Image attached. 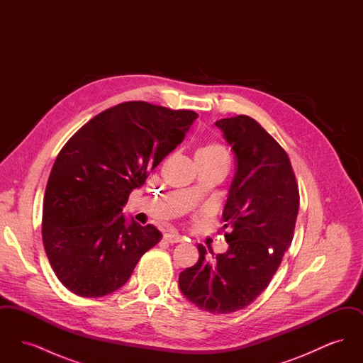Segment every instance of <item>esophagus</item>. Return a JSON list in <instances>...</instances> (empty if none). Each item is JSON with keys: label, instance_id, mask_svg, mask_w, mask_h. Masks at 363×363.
<instances>
[{"label": "esophagus", "instance_id": "1", "mask_svg": "<svg viewBox=\"0 0 363 363\" xmlns=\"http://www.w3.org/2000/svg\"><path fill=\"white\" fill-rule=\"evenodd\" d=\"M163 240L167 242V243H178V242L182 241V238L178 235V234H172V233H167L163 235Z\"/></svg>", "mask_w": 363, "mask_h": 363}]
</instances>
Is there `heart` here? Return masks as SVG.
Returning <instances> with one entry per match:
<instances>
[{"label": "heart", "mask_w": 363, "mask_h": 363, "mask_svg": "<svg viewBox=\"0 0 363 363\" xmlns=\"http://www.w3.org/2000/svg\"><path fill=\"white\" fill-rule=\"evenodd\" d=\"M196 162H225L228 160V154L225 147L219 143H208L200 147L194 154Z\"/></svg>", "instance_id": "b5f03b06"}]
</instances>
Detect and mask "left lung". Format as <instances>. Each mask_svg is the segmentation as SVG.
<instances>
[{"instance_id": "8db88e82", "label": "left lung", "mask_w": 363, "mask_h": 363, "mask_svg": "<svg viewBox=\"0 0 363 363\" xmlns=\"http://www.w3.org/2000/svg\"><path fill=\"white\" fill-rule=\"evenodd\" d=\"M215 125L237 162L222 215L228 249L208 261L212 249L199 243V261L178 281L199 309L228 314L250 305L272 280L293 241L299 191L286 151L259 122L237 116Z\"/></svg>"}]
</instances>
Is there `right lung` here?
Wrapping results in <instances>:
<instances>
[{
	"instance_id": "add662e5",
	"label": "right lung",
	"mask_w": 363,
	"mask_h": 363,
	"mask_svg": "<svg viewBox=\"0 0 363 363\" xmlns=\"http://www.w3.org/2000/svg\"><path fill=\"white\" fill-rule=\"evenodd\" d=\"M197 117L125 102L95 116L60 151L45 191L42 238L52 271L69 291L86 298L114 293L162 240L155 225L126 219L122 208Z\"/></svg>"
}]
</instances>
